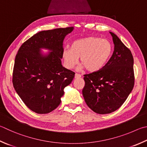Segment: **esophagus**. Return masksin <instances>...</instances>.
Segmentation results:
<instances>
[{
	"mask_svg": "<svg viewBox=\"0 0 147 147\" xmlns=\"http://www.w3.org/2000/svg\"><path fill=\"white\" fill-rule=\"evenodd\" d=\"M81 76H82L80 75V74L76 73L75 74V76H74V78H81Z\"/></svg>",
	"mask_w": 147,
	"mask_h": 147,
	"instance_id": "1",
	"label": "esophagus"
}]
</instances>
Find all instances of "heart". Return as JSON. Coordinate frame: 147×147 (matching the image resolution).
I'll return each mask as SVG.
<instances>
[{
  "label": "heart",
  "instance_id": "heart-1",
  "mask_svg": "<svg viewBox=\"0 0 147 147\" xmlns=\"http://www.w3.org/2000/svg\"><path fill=\"white\" fill-rule=\"evenodd\" d=\"M113 51L111 42L106 39L89 36L76 40L71 48H65L62 52L63 64L68 69H73L80 62L87 71L96 72L101 70Z\"/></svg>",
  "mask_w": 147,
  "mask_h": 147
}]
</instances>
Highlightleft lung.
<instances>
[{
	"label": "left lung",
	"mask_w": 147,
	"mask_h": 147,
	"mask_svg": "<svg viewBox=\"0 0 147 147\" xmlns=\"http://www.w3.org/2000/svg\"><path fill=\"white\" fill-rule=\"evenodd\" d=\"M114 50L101 70L84 75L82 94L87 106L100 114L113 113L121 107L134 85V58L129 49L110 32Z\"/></svg>",
	"instance_id": "left-lung-1"
}]
</instances>
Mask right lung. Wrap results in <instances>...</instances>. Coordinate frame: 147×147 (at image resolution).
I'll return each instance as SVG.
<instances>
[{
	"label": "right lung",
	"instance_id": "obj_1",
	"mask_svg": "<svg viewBox=\"0 0 147 147\" xmlns=\"http://www.w3.org/2000/svg\"><path fill=\"white\" fill-rule=\"evenodd\" d=\"M74 28L42 31L24 42L16 55L13 85L25 105L37 114H47L58 107L64 88L74 72L63 67L61 58L65 36ZM51 50L44 55L40 49Z\"/></svg>",
	"mask_w": 147,
	"mask_h": 147
}]
</instances>
